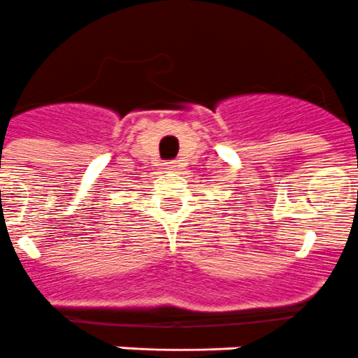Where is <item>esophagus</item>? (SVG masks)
Segmentation results:
<instances>
[{
  "label": "esophagus",
  "instance_id": "esophagus-1",
  "mask_svg": "<svg viewBox=\"0 0 358 358\" xmlns=\"http://www.w3.org/2000/svg\"><path fill=\"white\" fill-rule=\"evenodd\" d=\"M176 169H177L176 161H166V163H163L164 172H176Z\"/></svg>",
  "mask_w": 358,
  "mask_h": 358
}]
</instances>
